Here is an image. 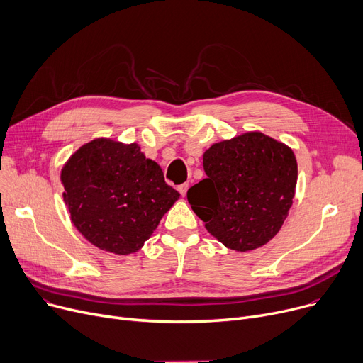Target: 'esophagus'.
Returning <instances> with one entry per match:
<instances>
[{
	"instance_id": "34e87169",
	"label": "esophagus",
	"mask_w": 363,
	"mask_h": 363,
	"mask_svg": "<svg viewBox=\"0 0 363 363\" xmlns=\"http://www.w3.org/2000/svg\"><path fill=\"white\" fill-rule=\"evenodd\" d=\"M187 189H189V184H187V183H183V184H180V186L177 187V190L180 191V195H182V196H186V194H187Z\"/></svg>"
}]
</instances>
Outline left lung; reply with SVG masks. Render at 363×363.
Segmentation results:
<instances>
[{
    "label": "left lung",
    "mask_w": 363,
    "mask_h": 363,
    "mask_svg": "<svg viewBox=\"0 0 363 363\" xmlns=\"http://www.w3.org/2000/svg\"><path fill=\"white\" fill-rule=\"evenodd\" d=\"M203 169L208 177L187 190V201L227 249L250 252L280 231L297 183L290 146L246 132L206 149Z\"/></svg>",
    "instance_id": "8db88e82"
}]
</instances>
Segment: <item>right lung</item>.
<instances>
[{"label":"right lung","instance_id":"obj_1","mask_svg":"<svg viewBox=\"0 0 363 363\" xmlns=\"http://www.w3.org/2000/svg\"><path fill=\"white\" fill-rule=\"evenodd\" d=\"M60 180L77 231L116 255L138 252L180 198L136 142L110 138L82 145L62 165Z\"/></svg>","mask_w":363,"mask_h":363}]
</instances>
